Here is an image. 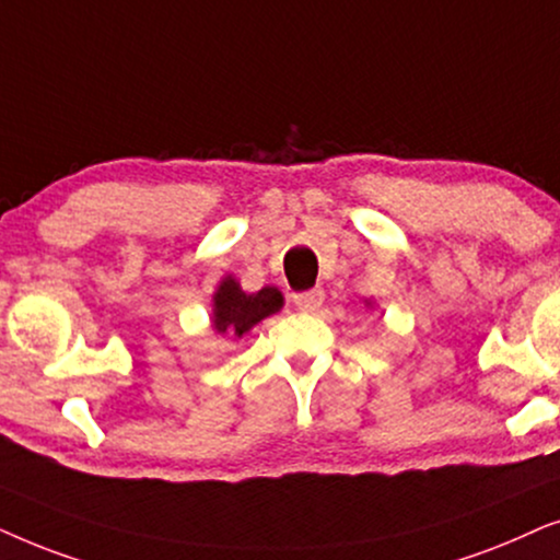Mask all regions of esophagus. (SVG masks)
Instances as JSON below:
<instances>
[{
	"label": "esophagus",
	"mask_w": 560,
	"mask_h": 560,
	"mask_svg": "<svg viewBox=\"0 0 560 560\" xmlns=\"http://www.w3.org/2000/svg\"><path fill=\"white\" fill-rule=\"evenodd\" d=\"M323 302H325V292H323V289H319V287L310 289V292L294 294V304H296V307H300L302 312H315Z\"/></svg>",
	"instance_id": "1"
}]
</instances>
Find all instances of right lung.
<instances>
[{
  "mask_svg": "<svg viewBox=\"0 0 560 560\" xmlns=\"http://www.w3.org/2000/svg\"><path fill=\"white\" fill-rule=\"evenodd\" d=\"M284 296L279 289L264 287L256 294H245L235 279H225L214 292V330L235 332L241 338L260 319L281 310Z\"/></svg>",
  "mask_w": 560,
  "mask_h": 560,
  "instance_id": "right-lung-1",
  "label": "right lung"
}]
</instances>
